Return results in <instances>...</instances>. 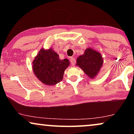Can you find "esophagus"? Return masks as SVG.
<instances>
[{
	"instance_id": "esophagus-1",
	"label": "esophagus",
	"mask_w": 134,
	"mask_h": 134,
	"mask_svg": "<svg viewBox=\"0 0 134 134\" xmlns=\"http://www.w3.org/2000/svg\"><path fill=\"white\" fill-rule=\"evenodd\" d=\"M70 62H71V65H72V66L75 65V64H76V59H75L74 58L71 57V58H70Z\"/></svg>"
}]
</instances>
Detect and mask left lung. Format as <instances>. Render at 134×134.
Returning <instances> with one entry per match:
<instances>
[{
	"mask_svg": "<svg viewBox=\"0 0 134 134\" xmlns=\"http://www.w3.org/2000/svg\"><path fill=\"white\" fill-rule=\"evenodd\" d=\"M103 62V58L99 52L91 48H87L84 54L77 58L76 65L83 71L88 77L93 79L99 72Z\"/></svg>",
	"mask_w": 134,
	"mask_h": 134,
	"instance_id": "8db88e82",
	"label": "left lung"
}]
</instances>
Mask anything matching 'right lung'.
I'll return each mask as SVG.
<instances>
[{"mask_svg":"<svg viewBox=\"0 0 134 134\" xmlns=\"http://www.w3.org/2000/svg\"><path fill=\"white\" fill-rule=\"evenodd\" d=\"M69 60H60L58 54L52 48L41 49L33 62V71L36 77L45 85H54L63 78Z\"/></svg>","mask_w":134,"mask_h":134,"instance_id":"add662e5","label":"right lung"}]
</instances>
